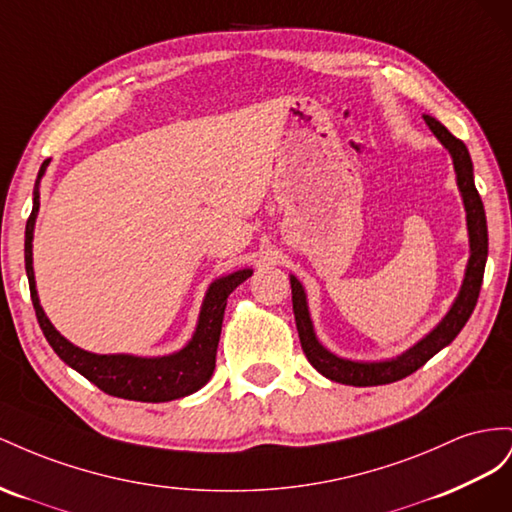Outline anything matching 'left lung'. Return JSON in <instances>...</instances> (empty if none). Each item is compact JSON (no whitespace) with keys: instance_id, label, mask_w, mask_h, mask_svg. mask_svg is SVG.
<instances>
[{"instance_id":"obj_1","label":"left lung","mask_w":512,"mask_h":512,"mask_svg":"<svg viewBox=\"0 0 512 512\" xmlns=\"http://www.w3.org/2000/svg\"><path fill=\"white\" fill-rule=\"evenodd\" d=\"M431 133L437 137L444 148L448 150L452 158V167L457 173V186L463 199L465 208V223H467V238H470V259H467L465 276L459 294L452 302L448 313L442 317L440 324H437L429 334H425L418 343H414L410 349H405L403 354L386 358V360H352V358H341L332 354L328 347L319 343L313 319L309 311V300H306V291L302 283L296 279L294 274H289L291 283V302H294V315H296V328L298 337L304 349V356L313 367L332 382L347 384V386H382L399 382V379L412 375L418 371L422 364L429 358H433L440 349L455 341L457 334L463 330V326L470 319L478 294L480 285H483V274L487 264V253H489V236H487V218L485 208L480 195L474 184V165L470 152H467L465 143L457 137L448 133V128L437 122L431 115H422Z\"/></svg>"}]
</instances>
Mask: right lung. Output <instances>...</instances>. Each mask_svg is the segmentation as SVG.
<instances>
[{
  "mask_svg": "<svg viewBox=\"0 0 512 512\" xmlns=\"http://www.w3.org/2000/svg\"><path fill=\"white\" fill-rule=\"evenodd\" d=\"M51 158L40 165L34 184V208L25 225V272L29 281V294L36 309L38 324L42 328L53 352L60 356L70 369L90 379L94 386L111 397L143 403H163L188 397L210 382L216 367V349L221 339L223 315L227 298L233 289L253 274V268H242L221 276L210 283L203 298L199 319L191 341L182 349L167 356H133V354H94L70 343L55 330L47 313L42 311L36 276H34V227L40 208V180L45 175Z\"/></svg>",
  "mask_w": 512,
  "mask_h": 512,
  "instance_id": "obj_1",
  "label": "right lung"
}]
</instances>
